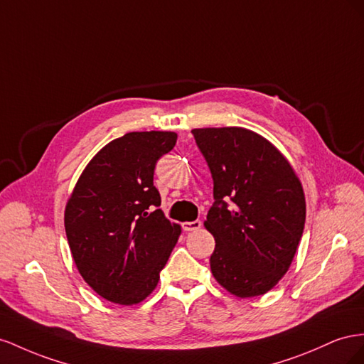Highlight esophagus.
I'll return each instance as SVG.
<instances>
[{"instance_id":"esophagus-1","label":"esophagus","mask_w":364,"mask_h":364,"mask_svg":"<svg viewBox=\"0 0 364 364\" xmlns=\"http://www.w3.org/2000/svg\"><path fill=\"white\" fill-rule=\"evenodd\" d=\"M203 223L200 220H195V221H191V223H184L183 224V230L184 232H193V230H198V228H201Z\"/></svg>"}]
</instances>
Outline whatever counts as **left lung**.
<instances>
[{
  "instance_id": "1",
  "label": "left lung",
  "mask_w": 364,
  "mask_h": 364,
  "mask_svg": "<svg viewBox=\"0 0 364 364\" xmlns=\"http://www.w3.org/2000/svg\"><path fill=\"white\" fill-rule=\"evenodd\" d=\"M209 164L215 203L204 227L218 284L236 297L269 291L293 262L306 204L288 160L259 134L240 128L192 129Z\"/></svg>"
}]
</instances>
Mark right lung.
<instances>
[{
  "label": "right lung",
  "instance_id": "obj_1",
  "mask_svg": "<svg viewBox=\"0 0 364 364\" xmlns=\"http://www.w3.org/2000/svg\"><path fill=\"white\" fill-rule=\"evenodd\" d=\"M171 131L128 132L103 146L65 205V233L80 276L109 302L136 305L159 284L181 227L159 209L154 169L173 149Z\"/></svg>",
  "mask_w": 364,
  "mask_h": 364
}]
</instances>
